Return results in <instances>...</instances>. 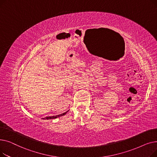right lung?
Listing matches in <instances>:
<instances>
[{
	"label": "right lung",
	"mask_w": 157,
	"mask_h": 157,
	"mask_svg": "<svg viewBox=\"0 0 157 157\" xmlns=\"http://www.w3.org/2000/svg\"><path fill=\"white\" fill-rule=\"evenodd\" d=\"M68 111L67 112H65L62 114H59V115H55V116H52V117H45V118H42L43 120H53V119H55V118H59L60 117H62L63 116V115H65L66 113H67Z\"/></svg>",
	"instance_id": "add662e5"
}]
</instances>
